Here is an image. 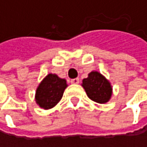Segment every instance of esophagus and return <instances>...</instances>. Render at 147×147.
Here are the masks:
<instances>
[{
	"mask_svg": "<svg viewBox=\"0 0 147 147\" xmlns=\"http://www.w3.org/2000/svg\"><path fill=\"white\" fill-rule=\"evenodd\" d=\"M71 82L72 84H78L79 83V78H74V79H71Z\"/></svg>",
	"mask_w": 147,
	"mask_h": 147,
	"instance_id": "obj_1",
	"label": "esophagus"
}]
</instances>
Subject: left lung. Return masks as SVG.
<instances>
[{
    "label": "left lung",
    "mask_w": 147,
    "mask_h": 147,
    "mask_svg": "<svg viewBox=\"0 0 147 147\" xmlns=\"http://www.w3.org/2000/svg\"><path fill=\"white\" fill-rule=\"evenodd\" d=\"M82 87L88 98L97 103H106L111 96L112 88L110 82L97 71L90 72L88 78L83 79Z\"/></svg>",
    "instance_id": "1"
}]
</instances>
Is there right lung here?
Returning a JSON list of instances; mask_svg holds the SVG:
<instances>
[{"mask_svg":"<svg viewBox=\"0 0 147 147\" xmlns=\"http://www.w3.org/2000/svg\"><path fill=\"white\" fill-rule=\"evenodd\" d=\"M66 87L65 79L55 74H48L36 89V103L43 109L53 108L61 100Z\"/></svg>","mask_w":147,"mask_h":147,"instance_id":"obj_1","label":"right lung"}]
</instances>
